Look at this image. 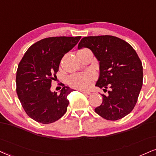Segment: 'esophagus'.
<instances>
[{"label":"esophagus","instance_id":"1","mask_svg":"<svg viewBox=\"0 0 156 156\" xmlns=\"http://www.w3.org/2000/svg\"><path fill=\"white\" fill-rule=\"evenodd\" d=\"M80 91H81L83 94H85L87 95H90L91 94V92L90 91H83V90H80Z\"/></svg>","mask_w":156,"mask_h":156}]
</instances>
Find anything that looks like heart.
Returning a JSON list of instances; mask_svg holds the SVG:
<instances>
[{
	"label": "heart",
	"mask_w": 156,
	"mask_h": 156,
	"mask_svg": "<svg viewBox=\"0 0 156 156\" xmlns=\"http://www.w3.org/2000/svg\"><path fill=\"white\" fill-rule=\"evenodd\" d=\"M96 78V74L93 70L74 74L67 79V83L71 87L78 89H88L92 86Z\"/></svg>",
	"instance_id": "obj_1"
}]
</instances>
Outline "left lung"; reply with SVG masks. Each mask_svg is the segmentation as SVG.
Masks as SVG:
<instances>
[{
	"label": "left lung",
	"instance_id": "8db88e82",
	"mask_svg": "<svg viewBox=\"0 0 156 156\" xmlns=\"http://www.w3.org/2000/svg\"><path fill=\"white\" fill-rule=\"evenodd\" d=\"M89 48L99 65L96 86L107 91L102 94V103L95 112L109 121H116L132 112L142 86L141 60L130 44L112 35L84 37L78 49Z\"/></svg>",
	"mask_w": 156,
	"mask_h": 156
}]
</instances>
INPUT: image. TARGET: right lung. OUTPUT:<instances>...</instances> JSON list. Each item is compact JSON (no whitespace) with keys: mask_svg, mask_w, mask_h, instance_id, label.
<instances>
[{"mask_svg":"<svg viewBox=\"0 0 156 156\" xmlns=\"http://www.w3.org/2000/svg\"><path fill=\"white\" fill-rule=\"evenodd\" d=\"M80 36L50 37L28 48L16 71V93L29 117L38 123H51L67 111L68 94L73 89L64 86L59 94L51 91L60 61L78 44Z\"/></svg>","mask_w":156,"mask_h":156,"instance_id":"right-lung-1","label":"right lung"}]
</instances>
